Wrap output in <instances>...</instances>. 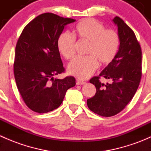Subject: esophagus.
<instances>
[{
    "label": "esophagus",
    "instance_id": "1",
    "mask_svg": "<svg viewBox=\"0 0 151 151\" xmlns=\"http://www.w3.org/2000/svg\"><path fill=\"white\" fill-rule=\"evenodd\" d=\"M85 82H84V81H81V80H77V85H84V84H85Z\"/></svg>",
    "mask_w": 151,
    "mask_h": 151
}]
</instances>
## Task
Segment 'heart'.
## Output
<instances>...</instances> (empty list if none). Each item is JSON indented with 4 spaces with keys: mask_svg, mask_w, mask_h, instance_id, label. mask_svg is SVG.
I'll return each mask as SVG.
<instances>
[{
    "mask_svg": "<svg viewBox=\"0 0 151 151\" xmlns=\"http://www.w3.org/2000/svg\"><path fill=\"white\" fill-rule=\"evenodd\" d=\"M73 34L63 32L59 36L57 47L66 59H71L75 53L77 37L79 40L89 42L85 57H77L69 63L68 73L80 80L88 78L98 68L99 62L108 65L113 60L120 46V36L112 29H105L98 20L87 18L80 21Z\"/></svg>",
    "mask_w": 151,
    "mask_h": 151,
    "instance_id": "1",
    "label": "heart"
}]
</instances>
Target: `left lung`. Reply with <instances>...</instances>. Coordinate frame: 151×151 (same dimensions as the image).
I'll return each instance as SVG.
<instances>
[{
  "label": "left lung",
  "mask_w": 151,
  "mask_h": 151,
  "mask_svg": "<svg viewBox=\"0 0 151 151\" xmlns=\"http://www.w3.org/2000/svg\"><path fill=\"white\" fill-rule=\"evenodd\" d=\"M112 21L118 26L119 50L108 66L93 77L90 83L95 85L96 93L87 100L88 108L103 117H111L123 110L134 96L142 77V50L136 36L122 19L115 17ZM111 80L104 84L100 77Z\"/></svg>",
  "instance_id": "1"
}]
</instances>
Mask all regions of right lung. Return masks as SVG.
Masks as SVG:
<instances>
[{"instance_id":"right-lung-1","label":"right lung","mask_w":151,"mask_h":151,"mask_svg":"<svg viewBox=\"0 0 151 151\" xmlns=\"http://www.w3.org/2000/svg\"><path fill=\"white\" fill-rule=\"evenodd\" d=\"M75 19L52 13L39 15L22 30L15 48L14 74L25 104L38 113L57 109L67 90L76 85L71 76L54 79L64 72L57 47L59 36Z\"/></svg>"}]
</instances>
